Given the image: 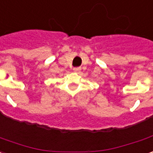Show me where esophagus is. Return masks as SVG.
Here are the masks:
<instances>
[{"label": "esophagus", "mask_w": 153, "mask_h": 153, "mask_svg": "<svg viewBox=\"0 0 153 153\" xmlns=\"http://www.w3.org/2000/svg\"><path fill=\"white\" fill-rule=\"evenodd\" d=\"M73 70H74V71H76V72H78V71H80L82 70V68H81L80 66H78V67H74Z\"/></svg>", "instance_id": "1"}]
</instances>
